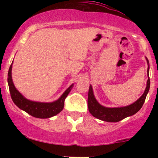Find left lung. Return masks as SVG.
Returning <instances> with one entry per match:
<instances>
[{
	"label": "left lung",
	"instance_id": "obj_1",
	"mask_svg": "<svg viewBox=\"0 0 158 158\" xmlns=\"http://www.w3.org/2000/svg\"><path fill=\"white\" fill-rule=\"evenodd\" d=\"M146 59L148 64V80L146 83V88L143 95L136 102L129 106L117 107V108H108V107L102 106L98 102L97 99L94 97L93 88H92L91 85H90L88 95V110H89L90 113L92 114V116L102 121H106V122L116 123L119 122L126 117H130V116L134 115L140 110L150 88V79L148 77L149 75V62L146 57Z\"/></svg>",
	"mask_w": 158,
	"mask_h": 158
}]
</instances>
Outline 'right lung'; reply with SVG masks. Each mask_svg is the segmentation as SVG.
<instances>
[{"mask_svg":"<svg viewBox=\"0 0 158 158\" xmlns=\"http://www.w3.org/2000/svg\"><path fill=\"white\" fill-rule=\"evenodd\" d=\"M13 63V62H12ZM12 63L10 65L8 72V81L9 88L12 101L20 109L24 110L27 114L36 118L47 119L56 116L60 113L64 108V100L68 97V94L73 88L74 84H72L67 89L62 95L57 100L51 102H41L32 101L25 98L20 92L16 89L12 81Z\"/></svg>","mask_w":158,"mask_h":158,"instance_id":"1","label":"right lung"}]
</instances>
